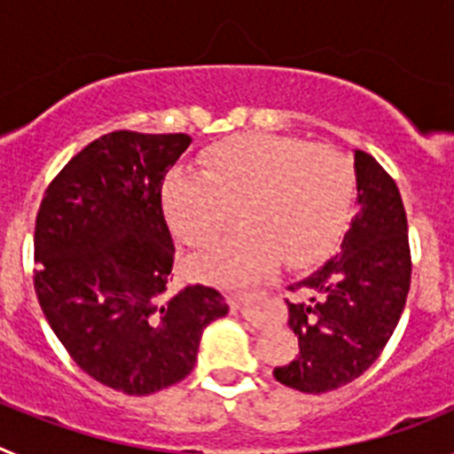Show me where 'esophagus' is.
<instances>
[{"label":"esophagus","instance_id":"34e87169","mask_svg":"<svg viewBox=\"0 0 454 454\" xmlns=\"http://www.w3.org/2000/svg\"><path fill=\"white\" fill-rule=\"evenodd\" d=\"M234 307L239 309L243 318L250 320L252 325H263L266 323V311L262 307V295H256V293H236L234 298H231Z\"/></svg>","mask_w":454,"mask_h":454}]
</instances>
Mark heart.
I'll use <instances>...</instances> for the list:
<instances>
[{
  "instance_id": "obj_1",
  "label": "heart",
  "mask_w": 454,
  "mask_h": 454,
  "mask_svg": "<svg viewBox=\"0 0 454 454\" xmlns=\"http://www.w3.org/2000/svg\"><path fill=\"white\" fill-rule=\"evenodd\" d=\"M200 163L202 172L175 170L163 182L172 234L191 247L208 246L240 207L247 230L192 256L188 268L198 279L250 282L284 256L288 266H309L346 230L355 172L339 150L246 134L214 145Z\"/></svg>"
}]
</instances>
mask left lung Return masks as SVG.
Returning a JSON list of instances; mask_svg holds the SVG:
<instances>
[{
    "mask_svg": "<svg viewBox=\"0 0 454 454\" xmlns=\"http://www.w3.org/2000/svg\"><path fill=\"white\" fill-rule=\"evenodd\" d=\"M356 215L340 250L288 291L307 302L288 307L300 355L272 371L302 393H327L375 364L391 339L411 282L407 215L391 177L371 154L355 150Z\"/></svg>",
    "mask_w": 454,
    "mask_h": 454,
    "instance_id": "obj_1",
    "label": "left lung"
}]
</instances>
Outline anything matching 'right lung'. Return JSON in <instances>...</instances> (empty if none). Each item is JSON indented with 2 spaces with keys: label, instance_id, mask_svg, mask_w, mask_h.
<instances>
[{
  "label": "right lung",
  "instance_id": "1",
  "mask_svg": "<svg viewBox=\"0 0 454 454\" xmlns=\"http://www.w3.org/2000/svg\"><path fill=\"white\" fill-rule=\"evenodd\" d=\"M188 145L186 134L92 140L35 218L34 286L47 323L83 372L127 395L182 382L204 327L230 311L215 288L168 291L175 246L161 188Z\"/></svg>",
  "mask_w": 454,
  "mask_h": 454
}]
</instances>
